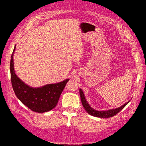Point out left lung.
<instances>
[{"label": "left lung", "instance_id": "1", "mask_svg": "<svg viewBox=\"0 0 146 146\" xmlns=\"http://www.w3.org/2000/svg\"><path fill=\"white\" fill-rule=\"evenodd\" d=\"M80 97H81V100H82L83 106L84 107L85 110L87 111L88 113L91 115L92 116L100 117V118H109V117L115 115L119 113L120 110H122L130 102L129 101L128 102L125 103L124 105H122V106H121L117 108H114V109H110V110H105V111H98L94 109V108L90 106L89 104H88V102H86L85 95L83 94L82 90L81 89H80Z\"/></svg>", "mask_w": 146, "mask_h": 146}]
</instances>
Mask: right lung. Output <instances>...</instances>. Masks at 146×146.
<instances>
[{
  "instance_id": "obj_1",
  "label": "right lung",
  "mask_w": 146,
  "mask_h": 146,
  "mask_svg": "<svg viewBox=\"0 0 146 146\" xmlns=\"http://www.w3.org/2000/svg\"><path fill=\"white\" fill-rule=\"evenodd\" d=\"M11 59L10 70L12 86L15 95L24 105L33 111L46 112L54 108L58 104L60 95L69 79L55 84H49L40 88H32L25 84L15 75L13 55Z\"/></svg>"
}]
</instances>
